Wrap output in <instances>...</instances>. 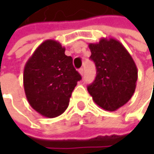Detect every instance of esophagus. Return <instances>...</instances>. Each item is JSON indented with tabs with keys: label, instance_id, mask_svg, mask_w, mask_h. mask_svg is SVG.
Here are the masks:
<instances>
[{
	"label": "esophagus",
	"instance_id": "34e87169",
	"mask_svg": "<svg viewBox=\"0 0 154 154\" xmlns=\"http://www.w3.org/2000/svg\"><path fill=\"white\" fill-rule=\"evenodd\" d=\"M79 73H80V74L81 76H83V74H84V69H83V68H80V69H79Z\"/></svg>",
	"mask_w": 154,
	"mask_h": 154
}]
</instances>
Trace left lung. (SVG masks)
Here are the masks:
<instances>
[{
  "instance_id": "1",
  "label": "left lung",
  "mask_w": 154,
  "mask_h": 154,
  "mask_svg": "<svg viewBox=\"0 0 154 154\" xmlns=\"http://www.w3.org/2000/svg\"><path fill=\"white\" fill-rule=\"evenodd\" d=\"M97 75L87 91L99 107L115 111L132 98L138 70L132 56L115 38H103L88 45Z\"/></svg>"
}]
</instances>
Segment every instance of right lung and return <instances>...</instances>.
I'll return each mask as SVG.
<instances>
[{"label": "right lung", "mask_w": 154, "mask_h": 154, "mask_svg": "<svg viewBox=\"0 0 154 154\" xmlns=\"http://www.w3.org/2000/svg\"><path fill=\"white\" fill-rule=\"evenodd\" d=\"M81 80L71 56L56 40L48 39L25 65L23 83L30 105L45 117L53 118L68 108L72 92Z\"/></svg>", "instance_id": "obj_1"}]
</instances>
